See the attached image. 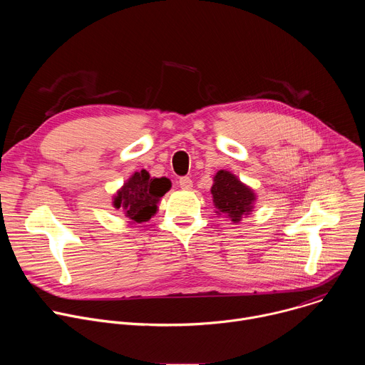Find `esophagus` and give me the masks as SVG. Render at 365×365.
Returning a JSON list of instances; mask_svg holds the SVG:
<instances>
[{
	"mask_svg": "<svg viewBox=\"0 0 365 365\" xmlns=\"http://www.w3.org/2000/svg\"><path fill=\"white\" fill-rule=\"evenodd\" d=\"M179 186H180L183 190H190L192 186H193V182L190 180V178L185 176V178H180V179H179Z\"/></svg>",
	"mask_w": 365,
	"mask_h": 365,
	"instance_id": "obj_1",
	"label": "esophagus"
}]
</instances>
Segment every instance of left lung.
I'll return each instance as SVG.
<instances>
[{
  "label": "left lung",
  "instance_id": "1",
  "mask_svg": "<svg viewBox=\"0 0 365 365\" xmlns=\"http://www.w3.org/2000/svg\"><path fill=\"white\" fill-rule=\"evenodd\" d=\"M211 193L214 206L217 207L215 212L218 215H227L234 224H238L242 217L252 212L257 199L254 190L228 170H218L214 176Z\"/></svg>",
  "mask_w": 365,
  "mask_h": 365
}]
</instances>
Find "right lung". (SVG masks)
<instances>
[{"mask_svg":"<svg viewBox=\"0 0 365 365\" xmlns=\"http://www.w3.org/2000/svg\"><path fill=\"white\" fill-rule=\"evenodd\" d=\"M172 183L168 178H151L147 170H140L118 189L114 196V207L121 210L131 224L148 221L158 212V203L169 192Z\"/></svg>","mask_w":365,"mask_h":365,"instance_id":"1","label":"right lung"}]
</instances>
